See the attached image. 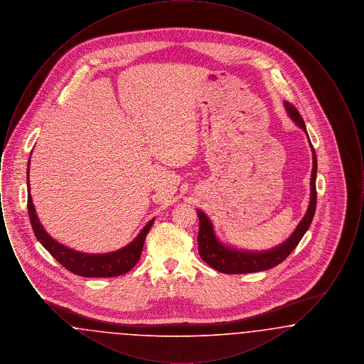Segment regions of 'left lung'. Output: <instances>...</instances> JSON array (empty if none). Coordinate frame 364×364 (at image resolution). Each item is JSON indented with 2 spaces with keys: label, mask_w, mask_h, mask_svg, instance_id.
Wrapping results in <instances>:
<instances>
[{
  "label": "left lung",
  "mask_w": 364,
  "mask_h": 364,
  "mask_svg": "<svg viewBox=\"0 0 364 364\" xmlns=\"http://www.w3.org/2000/svg\"><path fill=\"white\" fill-rule=\"evenodd\" d=\"M285 109L289 114V117L294 120L306 134V124L303 122L300 113L294 105L289 102H284ZM309 136V135H307ZM310 140V139H309ZM312 151V172H311V196H310V205L307 208V213L304 218L296 226L294 233L288 240L279 244L277 247L262 251V252H250V251H240L232 247H228L220 242L214 233V228L208 215L202 210H196L199 217V233H198V247H199V255L210 264L213 269L225 273V274H244V273H254V272H263L269 270L274 266L279 264L285 259L303 239L304 233L309 230L311 225L312 218L316 208V154L310 141Z\"/></svg>",
  "instance_id": "obj_1"
}]
</instances>
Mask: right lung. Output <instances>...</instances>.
Masks as SVG:
<instances>
[{
    "instance_id": "right-lung-1",
    "label": "right lung",
    "mask_w": 364,
    "mask_h": 364,
    "mask_svg": "<svg viewBox=\"0 0 364 364\" xmlns=\"http://www.w3.org/2000/svg\"><path fill=\"white\" fill-rule=\"evenodd\" d=\"M30 165V161H28ZM28 171L27 168V208L31 226L34 230L36 239L50 252L54 259L60 262L70 273L82 276V277H117L128 273L136 263L141 255L143 244L150 228L154 223V218L144 226L134 242H129L127 247L120 248L114 252L109 254H83L68 248L58 242H55L52 236L41 225L38 215L35 213L33 198L30 193V183H28Z\"/></svg>"
}]
</instances>
